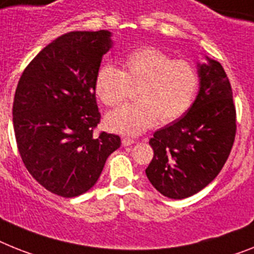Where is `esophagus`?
Returning <instances> with one entry per match:
<instances>
[{
	"label": "esophagus",
	"mask_w": 254,
	"mask_h": 254,
	"mask_svg": "<svg viewBox=\"0 0 254 254\" xmlns=\"http://www.w3.org/2000/svg\"><path fill=\"white\" fill-rule=\"evenodd\" d=\"M135 140L131 138H123V146H131Z\"/></svg>",
	"instance_id": "obj_1"
}]
</instances>
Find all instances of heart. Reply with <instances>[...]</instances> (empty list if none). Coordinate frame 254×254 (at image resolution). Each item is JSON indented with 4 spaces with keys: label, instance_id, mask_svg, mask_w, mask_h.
<instances>
[{
    "label": "heart",
    "instance_id": "heart-1",
    "mask_svg": "<svg viewBox=\"0 0 254 254\" xmlns=\"http://www.w3.org/2000/svg\"><path fill=\"white\" fill-rule=\"evenodd\" d=\"M197 67L189 59H174L156 48H140L123 59V69L104 65L95 77V91L108 107H116L137 87L134 103L106 116V127L124 135H138L157 120L169 124L186 114L199 90Z\"/></svg>",
    "mask_w": 254,
    "mask_h": 254
}]
</instances>
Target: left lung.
<instances>
[{
  "label": "left lung",
  "instance_id": "8db88e82",
  "mask_svg": "<svg viewBox=\"0 0 254 254\" xmlns=\"http://www.w3.org/2000/svg\"><path fill=\"white\" fill-rule=\"evenodd\" d=\"M199 94L191 108L150 139L153 157L147 178L170 199H185L208 186L235 140L236 110L225 69L208 58L199 64Z\"/></svg>",
  "mask_w": 254,
  "mask_h": 254
}]
</instances>
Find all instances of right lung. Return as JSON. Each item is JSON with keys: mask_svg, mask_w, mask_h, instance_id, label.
<instances>
[{"mask_svg": "<svg viewBox=\"0 0 254 254\" xmlns=\"http://www.w3.org/2000/svg\"><path fill=\"white\" fill-rule=\"evenodd\" d=\"M111 45L104 29L61 36L32 59L15 90L18 151L29 174L55 195L90 190L121 144L116 134H94L101 123L95 77Z\"/></svg>", "mask_w": 254, "mask_h": 254, "instance_id": "obj_1", "label": "right lung"}]
</instances>
